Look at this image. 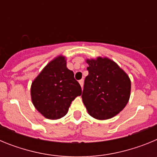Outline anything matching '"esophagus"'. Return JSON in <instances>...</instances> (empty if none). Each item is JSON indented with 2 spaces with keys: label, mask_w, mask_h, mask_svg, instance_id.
Segmentation results:
<instances>
[{
  "label": "esophagus",
  "mask_w": 157,
  "mask_h": 157,
  "mask_svg": "<svg viewBox=\"0 0 157 157\" xmlns=\"http://www.w3.org/2000/svg\"><path fill=\"white\" fill-rule=\"evenodd\" d=\"M83 82H84V80L83 79L79 80V84H80V86H82H82H83Z\"/></svg>",
  "instance_id": "1"
}]
</instances>
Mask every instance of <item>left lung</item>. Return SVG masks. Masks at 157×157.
Segmentation results:
<instances>
[{"label":"left lung","instance_id":"left-lung-1","mask_svg":"<svg viewBox=\"0 0 157 157\" xmlns=\"http://www.w3.org/2000/svg\"><path fill=\"white\" fill-rule=\"evenodd\" d=\"M89 75L84 82L82 98L89 114L108 120L120 113L130 95L129 76L109 58L86 59Z\"/></svg>","mask_w":157,"mask_h":157}]
</instances>
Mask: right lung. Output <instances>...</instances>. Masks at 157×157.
Here are the masks:
<instances>
[{
	"label": "right lung",
	"mask_w": 157,
	"mask_h": 157,
	"mask_svg": "<svg viewBox=\"0 0 157 157\" xmlns=\"http://www.w3.org/2000/svg\"><path fill=\"white\" fill-rule=\"evenodd\" d=\"M30 94L33 105L43 116L58 120L67 113L72 101L82 94V88L67 67L64 56H59L33 81Z\"/></svg>",
	"instance_id": "right-lung-1"
}]
</instances>
